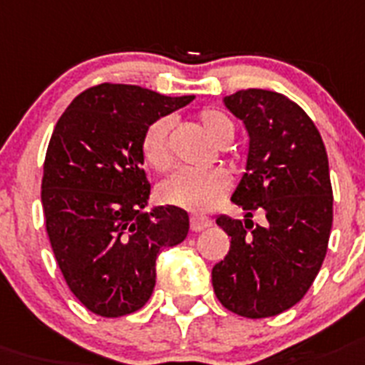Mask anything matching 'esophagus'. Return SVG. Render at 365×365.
<instances>
[{
	"mask_svg": "<svg viewBox=\"0 0 365 365\" xmlns=\"http://www.w3.org/2000/svg\"><path fill=\"white\" fill-rule=\"evenodd\" d=\"M207 226H211L210 217H202V215H192L191 217V230H192V232H202V230H206Z\"/></svg>",
	"mask_w": 365,
	"mask_h": 365,
	"instance_id": "obj_1",
	"label": "esophagus"
}]
</instances>
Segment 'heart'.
I'll return each instance as SVG.
<instances>
[{
  "label": "heart",
  "instance_id": "b5f03b06",
  "mask_svg": "<svg viewBox=\"0 0 365 365\" xmlns=\"http://www.w3.org/2000/svg\"><path fill=\"white\" fill-rule=\"evenodd\" d=\"M202 131L215 145L225 146L232 140L234 125L222 113L215 109H204L197 116ZM170 122L167 118H158L146 128L140 140V154L145 163L158 173H165L173 165L170 146H168ZM230 187V180L220 168L207 170H180L161 185L159 195L167 204L182 210L204 213L210 211L225 198Z\"/></svg>",
  "mask_w": 365,
  "mask_h": 365
}]
</instances>
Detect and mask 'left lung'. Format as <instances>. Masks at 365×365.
Returning <instances> with one entry per match:
<instances>
[{
	"label": "left lung",
	"instance_id": "8db88e82",
	"mask_svg": "<svg viewBox=\"0 0 365 365\" xmlns=\"http://www.w3.org/2000/svg\"><path fill=\"white\" fill-rule=\"evenodd\" d=\"M225 106L249 131L247 173L232 195L247 215L217 219L232 241L211 282L226 310L262 319L301 301L323 265L332 228L329 158L310 116L284 94L247 88ZM256 209L266 213L263 225L250 220Z\"/></svg>",
	"mask_w": 365,
	"mask_h": 365
}]
</instances>
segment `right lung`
<instances>
[{
  "mask_svg": "<svg viewBox=\"0 0 365 365\" xmlns=\"http://www.w3.org/2000/svg\"><path fill=\"white\" fill-rule=\"evenodd\" d=\"M192 100L102 83L73 98L55 124L42 176L46 232L70 292L93 314L140 310L158 254L187 237L182 207L143 211L150 183L140 140L152 122Z\"/></svg>",
  "mask_w": 365,
  "mask_h": 365,
  "instance_id": "add662e5",
  "label": "right lung"
}]
</instances>
